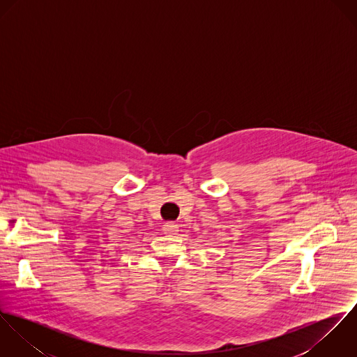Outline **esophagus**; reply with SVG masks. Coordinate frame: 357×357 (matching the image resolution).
<instances>
[{"mask_svg":"<svg viewBox=\"0 0 357 357\" xmlns=\"http://www.w3.org/2000/svg\"><path fill=\"white\" fill-rule=\"evenodd\" d=\"M163 232L165 235H169V236H174L178 234V224L177 222H173V221H169L163 225Z\"/></svg>","mask_w":357,"mask_h":357,"instance_id":"34e87169","label":"esophagus"}]
</instances>
